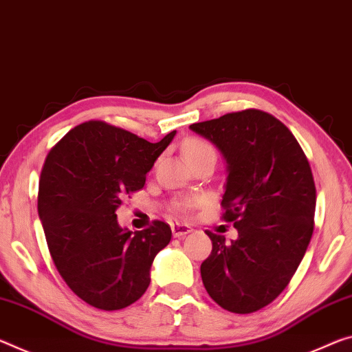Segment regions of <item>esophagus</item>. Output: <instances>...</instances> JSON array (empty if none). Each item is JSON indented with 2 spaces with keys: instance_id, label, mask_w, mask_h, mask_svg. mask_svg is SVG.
Segmentation results:
<instances>
[{
  "instance_id": "esophagus-1",
  "label": "esophagus",
  "mask_w": 352,
  "mask_h": 352,
  "mask_svg": "<svg viewBox=\"0 0 352 352\" xmlns=\"http://www.w3.org/2000/svg\"><path fill=\"white\" fill-rule=\"evenodd\" d=\"M191 232H192V228L189 227L188 224H180V222H175V224H172V233H174L175 238H182V236H185Z\"/></svg>"
}]
</instances>
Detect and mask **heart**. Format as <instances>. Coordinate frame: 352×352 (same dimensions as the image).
<instances>
[{"mask_svg": "<svg viewBox=\"0 0 352 352\" xmlns=\"http://www.w3.org/2000/svg\"><path fill=\"white\" fill-rule=\"evenodd\" d=\"M183 152H185L186 160H192V158H197V156H205V155L216 156L213 146H211L210 142L204 141V139H197V138L189 139V141L185 144V147H183ZM196 204H197V200H188V202L180 204L178 210L186 211Z\"/></svg>", "mask_w": 352, "mask_h": 352, "instance_id": "1", "label": "heart"}]
</instances>
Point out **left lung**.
<instances>
[{"mask_svg":"<svg viewBox=\"0 0 352 352\" xmlns=\"http://www.w3.org/2000/svg\"><path fill=\"white\" fill-rule=\"evenodd\" d=\"M213 142L227 163L224 221L235 241L206 230L213 250L200 274L222 309L252 314L292 280L314 233L316 189L305 153L274 116L244 109L189 125Z\"/></svg>","mask_w":352,"mask_h":352,"instance_id":"left-lung-1","label":"left lung"}]
</instances>
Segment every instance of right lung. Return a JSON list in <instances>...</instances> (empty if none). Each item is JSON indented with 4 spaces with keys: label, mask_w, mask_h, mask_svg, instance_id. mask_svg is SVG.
Listing matches in <instances>:
<instances>
[{
    "label": "right lung",
    "mask_w": 352,
    "mask_h": 352,
    "mask_svg": "<svg viewBox=\"0 0 352 352\" xmlns=\"http://www.w3.org/2000/svg\"><path fill=\"white\" fill-rule=\"evenodd\" d=\"M175 133L152 144L89 120L50 150L38 182V217L56 270L89 305L120 310L148 288L150 267L169 244L170 227L155 221L133 233L119 226L116 211L125 196L144 188Z\"/></svg>",
    "instance_id": "right-lung-1"
}]
</instances>
